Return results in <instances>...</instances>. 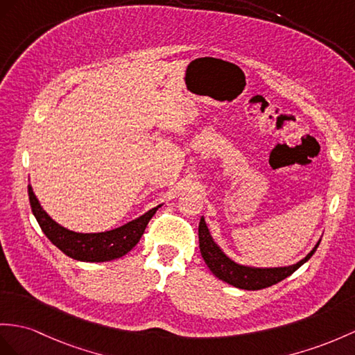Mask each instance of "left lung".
<instances>
[{
	"mask_svg": "<svg viewBox=\"0 0 355 355\" xmlns=\"http://www.w3.org/2000/svg\"><path fill=\"white\" fill-rule=\"evenodd\" d=\"M198 243H200V253L203 261L209 266V270L212 271L215 277H218L220 280L239 289L259 291L263 288H270L272 284L289 277L292 272H295L302 263H306L309 259L313 256L321 241H318V244L313 247L312 252H310L304 259H301L300 262L289 266L277 268L245 266L232 261V259L224 254L223 250L215 244L203 217L200 218V224H198Z\"/></svg>",
	"mask_w": 355,
	"mask_h": 355,
	"instance_id": "1",
	"label": "left lung"
}]
</instances>
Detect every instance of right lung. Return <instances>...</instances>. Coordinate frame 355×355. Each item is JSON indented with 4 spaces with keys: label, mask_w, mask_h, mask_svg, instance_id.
Wrapping results in <instances>:
<instances>
[{
    "label": "right lung",
    "mask_w": 355,
    "mask_h": 355,
    "mask_svg": "<svg viewBox=\"0 0 355 355\" xmlns=\"http://www.w3.org/2000/svg\"><path fill=\"white\" fill-rule=\"evenodd\" d=\"M28 197L33 215L36 217L46 238L57 248L62 250L66 256L81 262H108L131 252L140 241L146 226H148L155 212L158 211V207H161V205L152 207L141 217L129 221L117 229L99 233H80L60 226L58 223L51 218L43 211L37 197L34 196L31 185H28Z\"/></svg>",
    "instance_id": "right-lung-1"
}]
</instances>
